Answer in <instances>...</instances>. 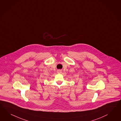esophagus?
<instances>
[{
  "instance_id": "34e87169",
  "label": "esophagus",
  "mask_w": 121,
  "mask_h": 121,
  "mask_svg": "<svg viewBox=\"0 0 121 121\" xmlns=\"http://www.w3.org/2000/svg\"><path fill=\"white\" fill-rule=\"evenodd\" d=\"M57 73H62V71H61V70H57Z\"/></svg>"
}]
</instances>
